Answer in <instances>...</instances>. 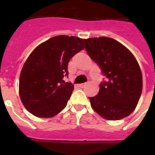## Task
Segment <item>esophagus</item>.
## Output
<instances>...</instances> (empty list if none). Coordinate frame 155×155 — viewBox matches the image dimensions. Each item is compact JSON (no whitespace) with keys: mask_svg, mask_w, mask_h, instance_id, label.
<instances>
[{"mask_svg":"<svg viewBox=\"0 0 155 155\" xmlns=\"http://www.w3.org/2000/svg\"><path fill=\"white\" fill-rule=\"evenodd\" d=\"M86 84H87V83H84V84H79V87H84L85 85H86Z\"/></svg>","mask_w":155,"mask_h":155,"instance_id":"34e87169","label":"esophagus"}]
</instances>
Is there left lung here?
I'll list each match as a JSON object with an SVG mask.
<instances>
[{"instance_id":"8db88e82","label":"left lung","mask_w":155,"mask_h":155,"mask_svg":"<svg viewBox=\"0 0 155 155\" xmlns=\"http://www.w3.org/2000/svg\"><path fill=\"white\" fill-rule=\"evenodd\" d=\"M84 42L87 54L107 78L101 83L98 94L88 97L92 108L107 120L127 117L142 94V75L137 61L125 46L111 38H92Z\"/></svg>"}]
</instances>
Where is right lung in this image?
Masks as SVG:
<instances>
[{
  "mask_svg": "<svg viewBox=\"0 0 155 155\" xmlns=\"http://www.w3.org/2000/svg\"><path fill=\"white\" fill-rule=\"evenodd\" d=\"M84 48L82 38L58 35L38 46L23 65L19 95L23 105L38 117H52L65 108L74 89L68 76V65Z\"/></svg>",
  "mask_w": 155,
  "mask_h": 155,
  "instance_id": "1",
  "label": "right lung"
}]
</instances>
